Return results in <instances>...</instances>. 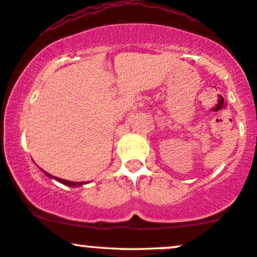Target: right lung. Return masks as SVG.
<instances>
[{
    "label": "right lung",
    "instance_id": "obj_1",
    "mask_svg": "<svg viewBox=\"0 0 257 257\" xmlns=\"http://www.w3.org/2000/svg\"><path fill=\"white\" fill-rule=\"evenodd\" d=\"M45 173H46V172H45ZM46 176L47 177H52L51 176V174H49V173H46ZM53 178L55 179H57L58 182H61V183H63V184H66V185H69V187H79V185H81L83 184V183H78V182H68V180H64V179H61V178H57V177H53Z\"/></svg>",
    "mask_w": 257,
    "mask_h": 257
}]
</instances>
